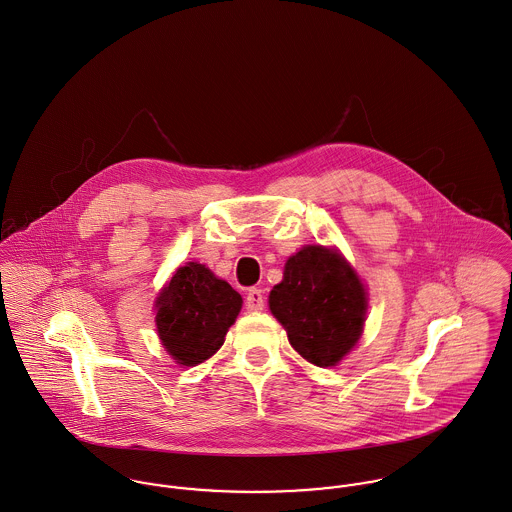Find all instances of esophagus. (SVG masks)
<instances>
[{
    "instance_id": "34e87169",
    "label": "esophagus",
    "mask_w": 512,
    "mask_h": 512,
    "mask_svg": "<svg viewBox=\"0 0 512 512\" xmlns=\"http://www.w3.org/2000/svg\"><path fill=\"white\" fill-rule=\"evenodd\" d=\"M245 307L251 312H259L265 307V295L261 289H249L245 297Z\"/></svg>"
}]
</instances>
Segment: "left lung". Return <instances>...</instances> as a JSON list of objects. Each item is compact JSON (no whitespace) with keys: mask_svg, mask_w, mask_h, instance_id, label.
I'll return each mask as SVG.
<instances>
[{"mask_svg":"<svg viewBox=\"0 0 512 512\" xmlns=\"http://www.w3.org/2000/svg\"><path fill=\"white\" fill-rule=\"evenodd\" d=\"M269 308L291 346L314 366H336L358 342L366 320L364 285L334 251L308 245L293 255Z\"/></svg>","mask_w":512,"mask_h":512,"instance_id":"1","label":"left lung"}]
</instances>
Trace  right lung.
<instances>
[{"mask_svg": "<svg viewBox=\"0 0 512 512\" xmlns=\"http://www.w3.org/2000/svg\"><path fill=\"white\" fill-rule=\"evenodd\" d=\"M241 303V295L205 265L180 267L156 301L164 348L182 366L202 364L221 348Z\"/></svg>", "mask_w": 512, "mask_h": 512, "instance_id": "1", "label": "right lung"}]
</instances>
